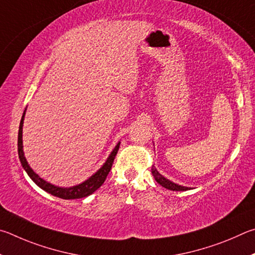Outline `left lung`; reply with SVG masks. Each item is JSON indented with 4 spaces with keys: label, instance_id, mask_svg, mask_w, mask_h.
Listing matches in <instances>:
<instances>
[{
    "label": "left lung",
    "instance_id": "obj_1",
    "mask_svg": "<svg viewBox=\"0 0 255 255\" xmlns=\"http://www.w3.org/2000/svg\"><path fill=\"white\" fill-rule=\"evenodd\" d=\"M151 172H152V176L155 179V181L158 182L159 185H161L162 187H164V188H167L169 190H173V191H185V190H189L191 189L190 187H185V186H180L176 184V182H173L171 180L167 179L166 177H163L161 173H160L157 168H155L154 166H152V168H151Z\"/></svg>",
    "mask_w": 255,
    "mask_h": 255
}]
</instances>
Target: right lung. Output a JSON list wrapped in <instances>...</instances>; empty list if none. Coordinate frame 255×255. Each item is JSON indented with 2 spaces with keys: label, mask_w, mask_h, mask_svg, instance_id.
Segmentation results:
<instances>
[{
  "label": "right lung",
  "mask_w": 255,
  "mask_h": 255,
  "mask_svg": "<svg viewBox=\"0 0 255 255\" xmlns=\"http://www.w3.org/2000/svg\"><path fill=\"white\" fill-rule=\"evenodd\" d=\"M25 111L23 112V115H22L21 122H20V127H19V135H17V153H19V159L21 161L22 167L25 170V172L28 173V176L32 179L35 185L40 187L42 190L47 191V193L51 194L52 196H56L58 198H62V199H77V198H84L87 197V196L92 195L94 191H96L100 187L103 185V182L105 181L107 175L111 170L112 164H113V161L115 159V155L118 153V150L120 148V142L115 145V148L112 150V152L110 153L109 158L106 159V161L104 164L98 169V170L93 173V175L83 181L82 184H78L73 187H59L56 185H52L50 182L46 181L42 179L38 173H35L32 168L29 166L28 161L24 157V151H23V140H22V130H23V121H24V115H25Z\"/></svg>",
  "instance_id": "right-lung-1"
}]
</instances>
